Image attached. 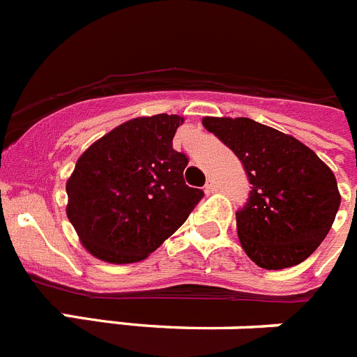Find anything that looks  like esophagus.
Segmentation results:
<instances>
[{
  "label": "esophagus",
  "instance_id": "obj_1",
  "mask_svg": "<svg viewBox=\"0 0 357 357\" xmlns=\"http://www.w3.org/2000/svg\"><path fill=\"white\" fill-rule=\"evenodd\" d=\"M204 189H206V193H214V191H216V182H214L213 178H209Z\"/></svg>",
  "mask_w": 357,
  "mask_h": 357
}]
</instances>
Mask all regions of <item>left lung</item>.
<instances>
[{
	"label": "left lung",
	"instance_id": "8db88e82",
	"mask_svg": "<svg viewBox=\"0 0 357 357\" xmlns=\"http://www.w3.org/2000/svg\"><path fill=\"white\" fill-rule=\"evenodd\" d=\"M234 151L252 184L236 213L241 247L257 266L302 263L329 234L340 207L334 173L301 141L248 118H204Z\"/></svg>",
	"mask_w": 357,
	"mask_h": 357
}]
</instances>
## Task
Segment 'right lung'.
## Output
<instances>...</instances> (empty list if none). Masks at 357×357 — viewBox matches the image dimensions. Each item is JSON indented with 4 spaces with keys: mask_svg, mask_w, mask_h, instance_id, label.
Returning <instances> with one entry per match:
<instances>
[{
    "mask_svg": "<svg viewBox=\"0 0 357 357\" xmlns=\"http://www.w3.org/2000/svg\"><path fill=\"white\" fill-rule=\"evenodd\" d=\"M182 123L175 114L130 119L77 160L66 184L68 218L94 257L114 264L144 259L204 198L184 182L188 157L173 150Z\"/></svg>",
    "mask_w": 357,
    "mask_h": 357,
    "instance_id": "right-lung-1",
    "label": "right lung"
}]
</instances>
